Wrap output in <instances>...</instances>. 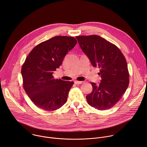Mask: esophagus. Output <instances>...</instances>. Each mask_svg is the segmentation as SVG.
I'll return each mask as SVG.
<instances>
[{
    "label": "esophagus",
    "mask_w": 147,
    "mask_h": 147,
    "mask_svg": "<svg viewBox=\"0 0 147 147\" xmlns=\"http://www.w3.org/2000/svg\"><path fill=\"white\" fill-rule=\"evenodd\" d=\"M84 82L83 81H74V83L76 84H82Z\"/></svg>",
    "instance_id": "1"
}]
</instances>
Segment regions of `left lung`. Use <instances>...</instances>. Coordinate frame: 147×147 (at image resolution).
Returning <instances> with one entry per match:
<instances>
[{"instance_id":"1","label":"left lung","mask_w":147,"mask_h":147,"mask_svg":"<svg viewBox=\"0 0 147 147\" xmlns=\"http://www.w3.org/2000/svg\"><path fill=\"white\" fill-rule=\"evenodd\" d=\"M79 45L94 67H98L101 77L99 85L92 82L88 103L99 110L115 105L125 93L129 84L127 62L119 49L97 35L77 36Z\"/></svg>"}]
</instances>
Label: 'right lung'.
<instances>
[{"instance_id":"1","label":"right lung","mask_w":147,"mask_h":147,"mask_svg":"<svg viewBox=\"0 0 147 147\" xmlns=\"http://www.w3.org/2000/svg\"><path fill=\"white\" fill-rule=\"evenodd\" d=\"M77 42L73 37L55 36L36 45L26 58L21 69L23 86L37 107L54 111L66 102L74 82L55 80L53 74Z\"/></svg>"}]
</instances>
